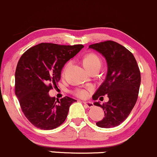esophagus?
<instances>
[{"label": "esophagus", "mask_w": 157, "mask_h": 157, "mask_svg": "<svg viewBox=\"0 0 157 157\" xmlns=\"http://www.w3.org/2000/svg\"><path fill=\"white\" fill-rule=\"evenodd\" d=\"M84 104H85V106L87 107V108H91L94 107V105H93V103H91V102L90 101H84Z\"/></svg>", "instance_id": "34e87169"}]
</instances>
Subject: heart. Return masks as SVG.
<instances>
[{
  "label": "heart",
  "mask_w": 157,
  "mask_h": 157,
  "mask_svg": "<svg viewBox=\"0 0 157 157\" xmlns=\"http://www.w3.org/2000/svg\"><path fill=\"white\" fill-rule=\"evenodd\" d=\"M83 63L84 66L87 68L88 69H91V67L95 66H101V59L99 58L98 56H97L94 53H88L84 57L83 59ZM69 66V63H68L66 66H65L64 69H63V72H65L66 71V69H68ZM90 90H91V88H90ZM74 94L76 96H78L79 98H86L88 97V92L87 90L82 89V88H80V89H76L75 91H74Z\"/></svg>",
  "instance_id": "heart-1"
}]
</instances>
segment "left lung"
Returning a JSON list of instances; mask_svg holds the SVG:
<instances>
[{
	"label": "left lung",
	"mask_w": 157,
	"mask_h": 157,
	"mask_svg": "<svg viewBox=\"0 0 157 157\" xmlns=\"http://www.w3.org/2000/svg\"><path fill=\"white\" fill-rule=\"evenodd\" d=\"M89 48L100 52L108 65L106 78L92 96L93 100L108 102L94 105L103 108L105 117L96 123L98 127L111 128L118 126L131 112L137 100L140 85V72L133 54L122 45L111 40L90 45Z\"/></svg>",
	"instance_id": "8db88e82"
}]
</instances>
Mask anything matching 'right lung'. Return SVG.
<instances>
[{
    "instance_id": "obj_1",
    "label": "right lung",
    "mask_w": 157,
    "mask_h": 157,
    "mask_svg": "<svg viewBox=\"0 0 157 157\" xmlns=\"http://www.w3.org/2000/svg\"><path fill=\"white\" fill-rule=\"evenodd\" d=\"M83 47L42 43L21 56L15 72V94L25 117L36 128L55 129L66 119L76 100L67 96L56 100L48 92L57 87L64 65Z\"/></svg>"
}]
</instances>
